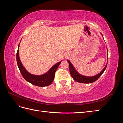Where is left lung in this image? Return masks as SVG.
Returning a JSON list of instances; mask_svg holds the SVG:
<instances>
[{
	"mask_svg": "<svg viewBox=\"0 0 123 123\" xmlns=\"http://www.w3.org/2000/svg\"><path fill=\"white\" fill-rule=\"evenodd\" d=\"M68 62L69 64V70L71 74V75L73 79L74 80H75L79 83H86V84H89V83H92L95 81L98 78L102 75V74L104 72V71L105 70L107 65L105 66V67L104 68V69L100 72L99 73H98V75H96L94 76H92V77H87V76H85L80 75V74L77 72L75 69H74L73 66H72V64L71 62L68 60Z\"/></svg>",
	"mask_w": 123,
	"mask_h": 123,
	"instance_id": "left-lung-1",
	"label": "left lung"
}]
</instances>
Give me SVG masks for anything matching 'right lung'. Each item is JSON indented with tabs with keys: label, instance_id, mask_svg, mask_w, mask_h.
<instances>
[{
	"label": "right lung",
	"instance_id": "1",
	"mask_svg": "<svg viewBox=\"0 0 123 123\" xmlns=\"http://www.w3.org/2000/svg\"><path fill=\"white\" fill-rule=\"evenodd\" d=\"M18 46V50L16 53V61L18 68L19 69L20 71L22 76L24 79L33 85L37 86L38 87H45L51 85L54 80V75L56 71L58 66L60 65L61 62L57 63L56 64L54 65L47 73L43 74L42 75H34L29 73L25 70L24 67L22 65L19 56V47Z\"/></svg>",
	"mask_w": 123,
	"mask_h": 123
}]
</instances>
